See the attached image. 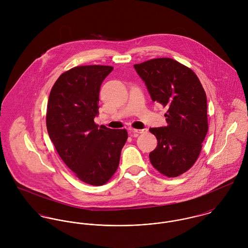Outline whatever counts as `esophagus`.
<instances>
[{
  "instance_id": "obj_1",
  "label": "esophagus",
  "mask_w": 248,
  "mask_h": 248,
  "mask_svg": "<svg viewBox=\"0 0 248 248\" xmlns=\"http://www.w3.org/2000/svg\"><path fill=\"white\" fill-rule=\"evenodd\" d=\"M130 132L133 133V134H137V135H140V134H143V133H147L148 132V129L145 128V129H141V130H138V129H130Z\"/></svg>"
}]
</instances>
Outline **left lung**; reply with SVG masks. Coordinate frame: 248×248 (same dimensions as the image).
<instances>
[{
	"label": "left lung",
	"mask_w": 248,
	"mask_h": 248,
	"mask_svg": "<svg viewBox=\"0 0 248 248\" xmlns=\"http://www.w3.org/2000/svg\"><path fill=\"white\" fill-rule=\"evenodd\" d=\"M154 102L168 108L167 126L151 128L157 140L150 153L152 165L175 177L198 159L208 132L207 99L195 72L171 58H156L134 66Z\"/></svg>",
	"instance_id": "8db88e82"
}]
</instances>
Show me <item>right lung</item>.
<instances>
[{
	"label": "right lung",
	"mask_w": 248,
	"mask_h": 248,
	"mask_svg": "<svg viewBox=\"0 0 248 248\" xmlns=\"http://www.w3.org/2000/svg\"><path fill=\"white\" fill-rule=\"evenodd\" d=\"M109 66H81L59 76L47 102L46 129L65 164L80 180L103 185L117 170L126 130L96 125L102 82Z\"/></svg>",
	"instance_id": "right-lung-1"
}]
</instances>
